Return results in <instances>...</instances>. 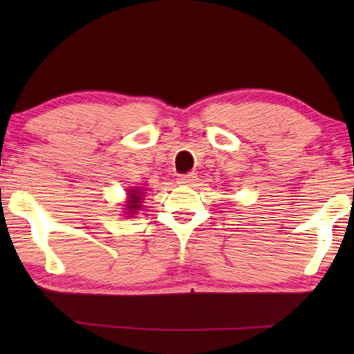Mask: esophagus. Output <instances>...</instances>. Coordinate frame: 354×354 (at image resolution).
<instances>
[{
  "label": "esophagus",
  "mask_w": 354,
  "mask_h": 354,
  "mask_svg": "<svg viewBox=\"0 0 354 354\" xmlns=\"http://www.w3.org/2000/svg\"><path fill=\"white\" fill-rule=\"evenodd\" d=\"M177 182L180 183V185L193 187V185H195V183L198 182V177H196V174H187V176H180V177H178Z\"/></svg>",
  "instance_id": "obj_1"
}]
</instances>
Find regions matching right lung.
I'll return each instance as SVG.
<instances>
[{
	"label": "right lung",
	"instance_id": "obj_1",
	"mask_svg": "<svg viewBox=\"0 0 354 354\" xmlns=\"http://www.w3.org/2000/svg\"><path fill=\"white\" fill-rule=\"evenodd\" d=\"M143 195H145V188H130L127 190V201H125V209L127 212L125 214L129 216H133L135 212L140 211V207H142V200H143Z\"/></svg>",
	"mask_w": 354,
	"mask_h": 354
}]
</instances>
